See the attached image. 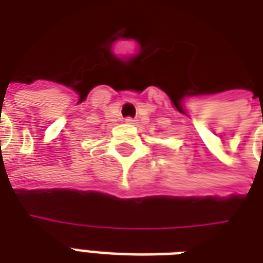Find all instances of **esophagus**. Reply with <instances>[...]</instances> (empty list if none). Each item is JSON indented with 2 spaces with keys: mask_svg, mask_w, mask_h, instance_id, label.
I'll list each match as a JSON object with an SVG mask.
<instances>
[{
  "mask_svg": "<svg viewBox=\"0 0 263 263\" xmlns=\"http://www.w3.org/2000/svg\"><path fill=\"white\" fill-rule=\"evenodd\" d=\"M125 123L129 124V125H134V124H135V120L132 119V117H127V119H125Z\"/></svg>",
  "mask_w": 263,
  "mask_h": 263,
  "instance_id": "1",
  "label": "esophagus"
}]
</instances>
